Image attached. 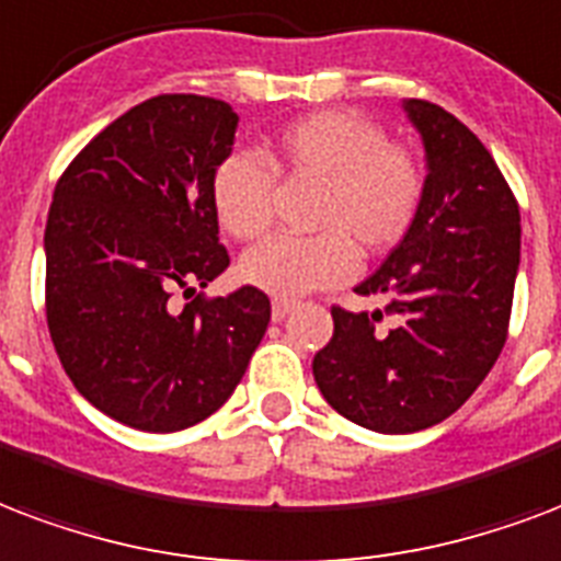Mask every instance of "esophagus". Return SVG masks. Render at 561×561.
<instances>
[{
	"label": "esophagus",
	"mask_w": 561,
	"mask_h": 561,
	"mask_svg": "<svg viewBox=\"0 0 561 561\" xmlns=\"http://www.w3.org/2000/svg\"><path fill=\"white\" fill-rule=\"evenodd\" d=\"M294 306H297L294 299H273L271 318L276 320V323H279V320H285V318H288V314H290V311H294Z\"/></svg>",
	"instance_id": "1"
}]
</instances>
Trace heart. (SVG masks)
Here are the masks:
<instances>
[{"label": "heart", "mask_w": 561, "mask_h": 561, "mask_svg": "<svg viewBox=\"0 0 561 561\" xmlns=\"http://www.w3.org/2000/svg\"><path fill=\"white\" fill-rule=\"evenodd\" d=\"M259 156L234 149L214 167L211 208L234 241H255L273 224L276 179L320 185L314 238H271L243 255L241 276L273 297H302L356 276L358 252L394 250L412 232L426 170L379 123L353 111H318L279 128Z\"/></svg>", "instance_id": "obj_1"}]
</instances>
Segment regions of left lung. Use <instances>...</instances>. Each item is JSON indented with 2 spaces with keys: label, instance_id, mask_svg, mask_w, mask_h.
<instances>
[{
  "label": "left lung",
  "instance_id": "8db88e82",
  "mask_svg": "<svg viewBox=\"0 0 561 561\" xmlns=\"http://www.w3.org/2000/svg\"><path fill=\"white\" fill-rule=\"evenodd\" d=\"M426 152V194L412 232L356 288L382 311L332 309L314 356L320 394L347 421L385 435L450 417L506 344L520 264V211L482 140L450 111L405 100Z\"/></svg>",
  "mask_w": 561,
  "mask_h": 561
}]
</instances>
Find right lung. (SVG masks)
<instances>
[{"label":"right lung","instance_id":"1","mask_svg":"<svg viewBox=\"0 0 561 561\" xmlns=\"http://www.w3.org/2000/svg\"><path fill=\"white\" fill-rule=\"evenodd\" d=\"M238 114L211 96L140 102L72 158L46 220V323L79 394L144 433H176L232 397L271 323L252 285L194 294L229 267L211 176Z\"/></svg>","mask_w":561,"mask_h":561}]
</instances>
